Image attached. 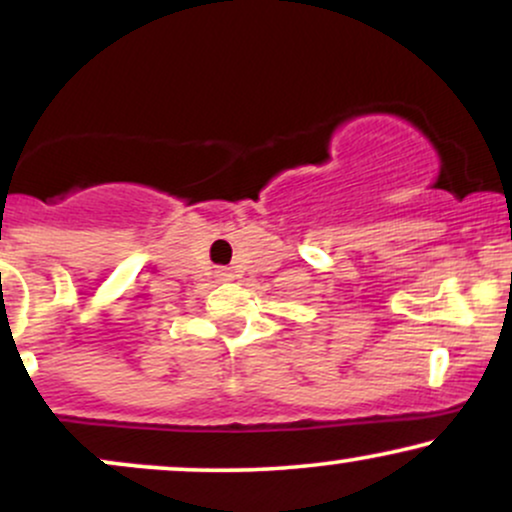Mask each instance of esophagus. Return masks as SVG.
Instances as JSON below:
<instances>
[{
	"label": "esophagus",
	"mask_w": 512,
	"mask_h": 512,
	"mask_svg": "<svg viewBox=\"0 0 512 512\" xmlns=\"http://www.w3.org/2000/svg\"><path fill=\"white\" fill-rule=\"evenodd\" d=\"M216 274H219V279H221V281H231V279H233L231 269H219V272H216Z\"/></svg>",
	"instance_id": "esophagus-1"
}]
</instances>
